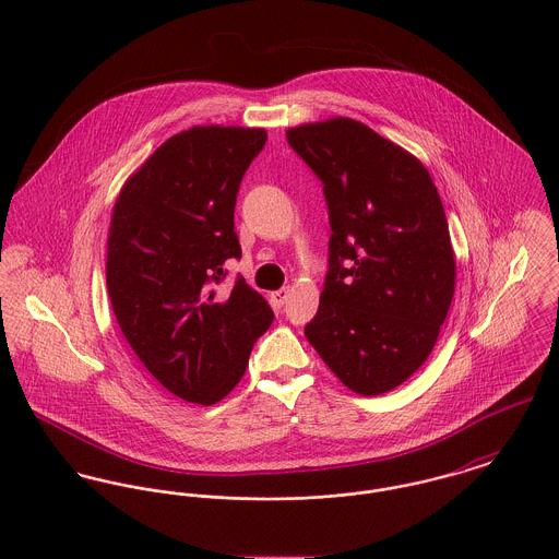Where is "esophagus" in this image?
I'll return each mask as SVG.
<instances>
[{"instance_id":"34e87169","label":"esophagus","mask_w":559,"mask_h":559,"mask_svg":"<svg viewBox=\"0 0 559 559\" xmlns=\"http://www.w3.org/2000/svg\"><path fill=\"white\" fill-rule=\"evenodd\" d=\"M288 295H290V290H288V288H282V290H275V293H271V297H269V299H271V306L280 310V308H282V306L288 301Z\"/></svg>"}]
</instances>
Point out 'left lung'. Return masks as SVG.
I'll use <instances>...</instances> for the list:
<instances>
[{
    "label": "left lung",
    "instance_id": "left-lung-1",
    "mask_svg": "<svg viewBox=\"0 0 559 559\" xmlns=\"http://www.w3.org/2000/svg\"><path fill=\"white\" fill-rule=\"evenodd\" d=\"M324 185L329 273L306 337L355 394L402 385L432 353L456 260L424 163L353 118L286 131Z\"/></svg>",
    "mask_w": 559,
    "mask_h": 559
}]
</instances>
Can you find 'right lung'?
Listing matches in <instances>:
<instances>
[{
  "label": "right lung",
  "mask_w": 559,
  "mask_h": 559,
  "mask_svg": "<svg viewBox=\"0 0 559 559\" xmlns=\"http://www.w3.org/2000/svg\"><path fill=\"white\" fill-rule=\"evenodd\" d=\"M264 129L191 127L171 135L122 185L107 235V293L144 368L178 399L211 406L245 374L271 326L266 299L239 277L222 295L224 264L240 258V180Z\"/></svg>",
  "instance_id": "1"
}]
</instances>
